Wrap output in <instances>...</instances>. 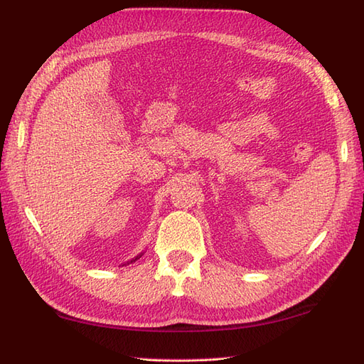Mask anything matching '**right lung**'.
Here are the masks:
<instances>
[{"instance_id": "obj_1", "label": "right lung", "mask_w": 364, "mask_h": 364, "mask_svg": "<svg viewBox=\"0 0 364 364\" xmlns=\"http://www.w3.org/2000/svg\"><path fill=\"white\" fill-rule=\"evenodd\" d=\"M141 256H143V253H141V255H138L136 257H133V259H132V261H130V262H127V264H132V262H135V261H136V259H139Z\"/></svg>"}]
</instances>
